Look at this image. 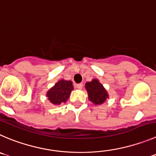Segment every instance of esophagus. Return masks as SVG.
Returning <instances> with one entry per match:
<instances>
[{"label":"esophagus","mask_w":156,"mask_h":156,"mask_svg":"<svg viewBox=\"0 0 156 156\" xmlns=\"http://www.w3.org/2000/svg\"><path fill=\"white\" fill-rule=\"evenodd\" d=\"M76 88H78V89H82L83 87V84L82 83H78V84H76Z\"/></svg>","instance_id":"1"}]
</instances>
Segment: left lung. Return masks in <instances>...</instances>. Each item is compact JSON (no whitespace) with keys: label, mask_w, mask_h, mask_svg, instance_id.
<instances>
[{"label":"left lung","mask_w":156,"mask_h":156,"mask_svg":"<svg viewBox=\"0 0 156 156\" xmlns=\"http://www.w3.org/2000/svg\"><path fill=\"white\" fill-rule=\"evenodd\" d=\"M85 88L87 90L89 100L93 104H102L109 98L107 91L98 80L93 79L91 82H87Z\"/></svg>","instance_id":"8db88e82"}]
</instances>
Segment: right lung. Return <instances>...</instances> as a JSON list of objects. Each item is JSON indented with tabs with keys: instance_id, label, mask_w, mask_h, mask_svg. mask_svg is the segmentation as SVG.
<instances>
[{
	"instance_id": "1",
	"label": "right lung",
	"mask_w": 156,
	"mask_h": 156,
	"mask_svg": "<svg viewBox=\"0 0 156 156\" xmlns=\"http://www.w3.org/2000/svg\"><path fill=\"white\" fill-rule=\"evenodd\" d=\"M73 90V83L70 80H59L47 93V96L53 105H60L66 103Z\"/></svg>"
}]
</instances>
